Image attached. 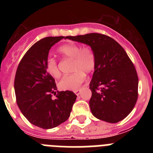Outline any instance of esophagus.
I'll list each match as a JSON object with an SVG mask.
<instances>
[{
  "mask_svg": "<svg viewBox=\"0 0 153 153\" xmlns=\"http://www.w3.org/2000/svg\"><path fill=\"white\" fill-rule=\"evenodd\" d=\"M80 91H81L80 90H74V93H75L76 96H79V93H80Z\"/></svg>",
  "mask_w": 153,
  "mask_h": 153,
  "instance_id": "obj_1",
  "label": "esophagus"
}]
</instances>
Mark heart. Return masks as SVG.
I'll use <instances>...</instances> for the list:
<instances>
[{
	"label": "heart",
	"instance_id": "heart-1",
	"mask_svg": "<svg viewBox=\"0 0 153 153\" xmlns=\"http://www.w3.org/2000/svg\"><path fill=\"white\" fill-rule=\"evenodd\" d=\"M61 56L73 59L72 71L74 74L65 76L59 82L60 88L63 90H76L86 79V74L93 72L96 67L95 53L90 47H82L73 43L63 44L57 50ZM46 70L49 75L54 78L61 76L57 61L50 57L46 62Z\"/></svg>",
	"mask_w": 153,
	"mask_h": 153
}]
</instances>
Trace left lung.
<instances>
[{
  "label": "left lung",
  "mask_w": 153,
  "mask_h": 153,
  "mask_svg": "<svg viewBox=\"0 0 153 153\" xmlns=\"http://www.w3.org/2000/svg\"><path fill=\"white\" fill-rule=\"evenodd\" d=\"M66 38L90 46L96 67L90 83V107L97 119L118 123L131 113L138 98L137 73L125 50L114 39L98 33Z\"/></svg>",
  "instance_id": "8db88e82"
}]
</instances>
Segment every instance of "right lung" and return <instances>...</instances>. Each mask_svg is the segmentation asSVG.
Segmentation results:
<instances>
[{"label":"right lung","mask_w":153,"mask_h":153,"mask_svg":"<svg viewBox=\"0 0 153 153\" xmlns=\"http://www.w3.org/2000/svg\"><path fill=\"white\" fill-rule=\"evenodd\" d=\"M64 36H47L35 43L19 63L14 90L19 109L30 123L52 129L70 117L76 95L72 91H57L55 79L46 70L51 47ZM54 93L56 98L52 99Z\"/></svg>","instance_id":"add662e5"}]
</instances>
